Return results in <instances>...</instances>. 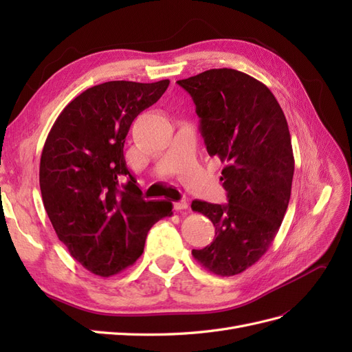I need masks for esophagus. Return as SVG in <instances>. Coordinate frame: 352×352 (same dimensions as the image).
I'll list each match as a JSON object with an SVG mask.
<instances>
[{"mask_svg":"<svg viewBox=\"0 0 352 352\" xmlns=\"http://www.w3.org/2000/svg\"><path fill=\"white\" fill-rule=\"evenodd\" d=\"M173 206H175V210H177V211H180V210H186V208H188V202H186V201H184V199H182V201H176Z\"/></svg>","mask_w":352,"mask_h":352,"instance_id":"34e87169","label":"esophagus"}]
</instances>
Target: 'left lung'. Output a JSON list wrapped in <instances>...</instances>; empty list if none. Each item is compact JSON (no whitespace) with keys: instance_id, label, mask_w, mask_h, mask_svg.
<instances>
[{"instance_id":"left-lung-1","label":"left lung","mask_w":352,"mask_h":352,"mask_svg":"<svg viewBox=\"0 0 352 352\" xmlns=\"http://www.w3.org/2000/svg\"><path fill=\"white\" fill-rule=\"evenodd\" d=\"M195 102L208 154L217 155L228 204L192 201L216 239L194 258L219 276H235L269 250L289 204L294 153L278 100L260 80L233 69H210L177 80Z\"/></svg>"}]
</instances>
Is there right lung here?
<instances>
[{
  "label": "right lung",
  "mask_w": 352,
  "mask_h": 352,
  "mask_svg": "<svg viewBox=\"0 0 352 352\" xmlns=\"http://www.w3.org/2000/svg\"><path fill=\"white\" fill-rule=\"evenodd\" d=\"M170 80H111L78 95L57 117L39 164L42 201L58 239L94 274L109 278L144 252L148 230L173 214L168 201H145L123 146L135 117Z\"/></svg>",
  "instance_id": "obj_1"
}]
</instances>
